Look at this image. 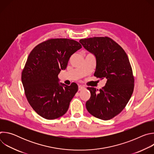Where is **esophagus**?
Segmentation results:
<instances>
[{"mask_svg":"<svg viewBox=\"0 0 154 154\" xmlns=\"http://www.w3.org/2000/svg\"><path fill=\"white\" fill-rule=\"evenodd\" d=\"M85 88L84 86H82V85L79 86V91H81V90H84Z\"/></svg>","mask_w":154,"mask_h":154,"instance_id":"1","label":"esophagus"}]
</instances>
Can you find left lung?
Segmentation results:
<instances>
[{"instance_id": "left-lung-1", "label": "left lung", "mask_w": 154, "mask_h": 154, "mask_svg": "<svg viewBox=\"0 0 154 154\" xmlns=\"http://www.w3.org/2000/svg\"><path fill=\"white\" fill-rule=\"evenodd\" d=\"M79 42L96 58L94 75L106 79L105 86L98 90L88 87L91 97L86 107L94 117L109 120L119 114L125 107L134 90V76L128 56L112 38L93 37Z\"/></svg>"}]
</instances>
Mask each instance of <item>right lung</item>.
<instances>
[{"label":"right lung","mask_w":154,"mask_h":154,"mask_svg":"<svg viewBox=\"0 0 154 154\" xmlns=\"http://www.w3.org/2000/svg\"><path fill=\"white\" fill-rule=\"evenodd\" d=\"M82 48L73 39L51 38L30 52L21 80L29 104L41 117L55 119L68 111L78 86L74 82L69 86L60 85L58 75L66 68L71 56Z\"/></svg>","instance_id":"add662e5"}]
</instances>
